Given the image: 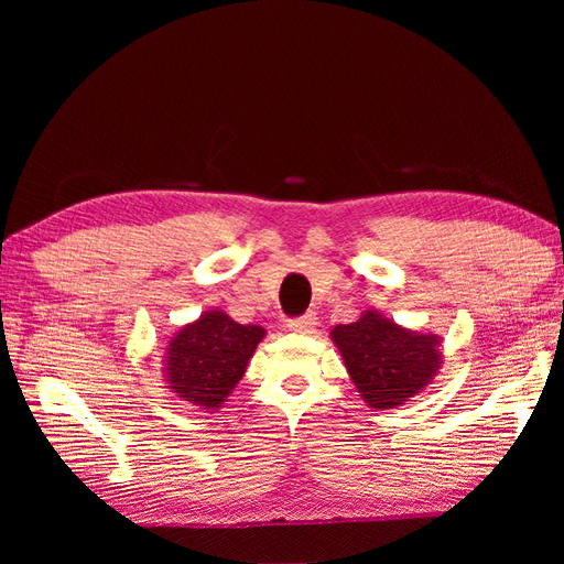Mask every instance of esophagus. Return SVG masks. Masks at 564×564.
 <instances>
[{
    "instance_id": "obj_1",
    "label": "esophagus",
    "mask_w": 564,
    "mask_h": 564,
    "mask_svg": "<svg viewBox=\"0 0 564 564\" xmlns=\"http://www.w3.org/2000/svg\"><path fill=\"white\" fill-rule=\"evenodd\" d=\"M286 327H289V332H294V334H313L315 327H317V315L308 313V315H303V317L289 319Z\"/></svg>"
}]
</instances>
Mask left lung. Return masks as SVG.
I'll return each instance as SVG.
<instances>
[{
  "label": "left lung",
  "mask_w": 564,
  "mask_h": 564,
  "mask_svg": "<svg viewBox=\"0 0 564 564\" xmlns=\"http://www.w3.org/2000/svg\"><path fill=\"white\" fill-rule=\"evenodd\" d=\"M329 336L355 390L377 412L409 402L442 369L437 334L406 329L379 311H365L350 324H336Z\"/></svg>",
  "instance_id": "1"
}]
</instances>
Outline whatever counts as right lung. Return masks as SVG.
Listing matches in <instances>:
<instances>
[{
    "label": "right lung",
    "instance_id": "1",
    "mask_svg": "<svg viewBox=\"0 0 564 564\" xmlns=\"http://www.w3.org/2000/svg\"><path fill=\"white\" fill-rule=\"evenodd\" d=\"M263 338L265 329L259 324H240L218 308L204 311L166 340V388L202 409L224 406Z\"/></svg>",
    "mask_w": 564,
    "mask_h": 564
}]
</instances>
